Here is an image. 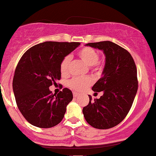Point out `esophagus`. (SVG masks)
Listing matches in <instances>:
<instances>
[{"label":"esophagus","instance_id":"esophagus-1","mask_svg":"<svg viewBox=\"0 0 156 156\" xmlns=\"http://www.w3.org/2000/svg\"><path fill=\"white\" fill-rule=\"evenodd\" d=\"M78 96V94L77 92H73V97H74V98H77V97Z\"/></svg>","mask_w":156,"mask_h":156}]
</instances>
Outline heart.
Masks as SVG:
<instances>
[{
    "instance_id": "heart-1",
    "label": "heart",
    "mask_w": 156,
    "mask_h": 156,
    "mask_svg": "<svg viewBox=\"0 0 156 156\" xmlns=\"http://www.w3.org/2000/svg\"><path fill=\"white\" fill-rule=\"evenodd\" d=\"M78 56L80 60L83 61L87 65L90 67L93 71H100L102 69L103 64L99 60V53L90 47H84L78 52ZM69 64H70V56L67 55L62 59L60 64V72L62 76H67L69 73ZM92 83L90 78H73L68 82L69 88L73 90L81 92L85 90Z\"/></svg>"
}]
</instances>
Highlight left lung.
Instances as JSON below:
<instances>
[{
  "instance_id": "8db88e82",
  "label": "left lung",
  "mask_w": 156,
  "mask_h": 156,
  "mask_svg": "<svg viewBox=\"0 0 156 156\" xmlns=\"http://www.w3.org/2000/svg\"><path fill=\"white\" fill-rule=\"evenodd\" d=\"M103 51L105 64L103 76L92 87L94 92L103 91L99 99L83 107L85 119L93 128L108 129L116 126L129 112L138 89L137 69L130 53L125 48L103 41L87 44Z\"/></svg>"
}]
</instances>
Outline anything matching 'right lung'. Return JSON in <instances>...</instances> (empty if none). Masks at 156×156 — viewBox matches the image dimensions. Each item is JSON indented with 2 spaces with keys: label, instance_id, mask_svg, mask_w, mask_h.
Segmentation results:
<instances>
[{
  "label": "right lung",
  "instance_id": "obj_1",
  "mask_svg": "<svg viewBox=\"0 0 156 156\" xmlns=\"http://www.w3.org/2000/svg\"><path fill=\"white\" fill-rule=\"evenodd\" d=\"M80 44L44 42L29 48L20 59L12 87L20 112L30 124L48 128L63 119L73 93L64 88L55 95L49 87L61 79V62Z\"/></svg>",
  "mask_w": 156,
  "mask_h": 156
}]
</instances>
